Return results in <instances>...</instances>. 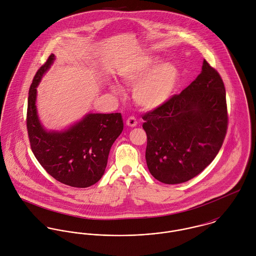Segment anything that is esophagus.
<instances>
[{
  "instance_id": "1",
  "label": "esophagus",
  "mask_w": 256,
  "mask_h": 256,
  "mask_svg": "<svg viewBox=\"0 0 256 256\" xmlns=\"http://www.w3.org/2000/svg\"><path fill=\"white\" fill-rule=\"evenodd\" d=\"M126 125L129 126V127H135L137 126V120L135 117L133 116H130L127 120H126Z\"/></svg>"
}]
</instances>
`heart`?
Instances as JSON below:
<instances>
[{
  "label": "heart",
  "instance_id": "obj_1",
  "mask_svg": "<svg viewBox=\"0 0 256 256\" xmlns=\"http://www.w3.org/2000/svg\"><path fill=\"white\" fill-rule=\"evenodd\" d=\"M156 58L148 57L123 67L119 74L128 84H135L133 98L137 106L146 110H156L170 100L180 80L178 67L170 62L156 66ZM114 94H120L117 86H111Z\"/></svg>",
  "mask_w": 256,
  "mask_h": 256
}]
</instances>
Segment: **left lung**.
Returning a JSON list of instances; mask_svg holds the SVG:
<instances>
[{"mask_svg": "<svg viewBox=\"0 0 256 256\" xmlns=\"http://www.w3.org/2000/svg\"><path fill=\"white\" fill-rule=\"evenodd\" d=\"M146 162L160 182H186L207 168L226 133V90L206 60L198 76L158 108L143 116Z\"/></svg>", "mask_w": 256, "mask_h": 256, "instance_id": "1", "label": "left lung"}]
</instances>
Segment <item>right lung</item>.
Masks as SVG:
<instances>
[{
    "label": "right lung",
    "instance_id": "add662e5",
    "mask_svg": "<svg viewBox=\"0 0 256 256\" xmlns=\"http://www.w3.org/2000/svg\"><path fill=\"white\" fill-rule=\"evenodd\" d=\"M55 60L51 54L36 74L28 92L26 127L32 150L56 180L86 188L104 176L110 148L123 130L121 113H88L64 130H47L36 108V88Z\"/></svg>",
    "mask_w": 256,
    "mask_h": 256
}]
</instances>
